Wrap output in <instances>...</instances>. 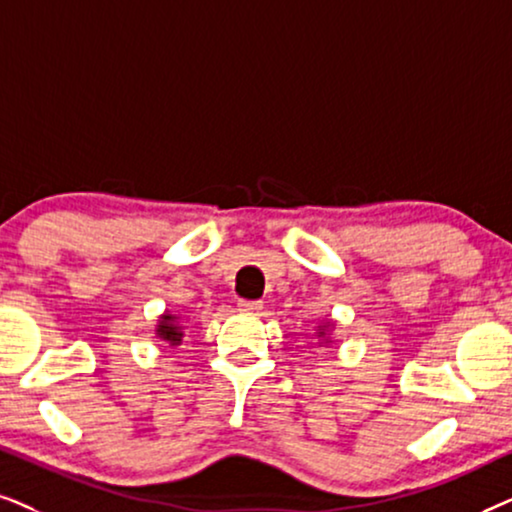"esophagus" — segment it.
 Listing matches in <instances>:
<instances>
[{
	"instance_id": "esophagus-1",
	"label": "esophagus",
	"mask_w": 512,
	"mask_h": 512,
	"mask_svg": "<svg viewBox=\"0 0 512 512\" xmlns=\"http://www.w3.org/2000/svg\"><path fill=\"white\" fill-rule=\"evenodd\" d=\"M238 311L243 313H260L262 302H238Z\"/></svg>"
}]
</instances>
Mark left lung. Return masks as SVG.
<instances>
[{
  "label": "left lung",
  "instance_id": "obj_1",
  "mask_svg": "<svg viewBox=\"0 0 512 512\" xmlns=\"http://www.w3.org/2000/svg\"><path fill=\"white\" fill-rule=\"evenodd\" d=\"M332 330H335V320H323V323L316 325V337L318 346H330L332 344Z\"/></svg>",
  "mask_w": 512,
  "mask_h": 512
}]
</instances>
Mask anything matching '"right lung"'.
Segmentation results:
<instances>
[{
    "mask_svg": "<svg viewBox=\"0 0 512 512\" xmlns=\"http://www.w3.org/2000/svg\"><path fill=\"white\" fill-rule=\"evenodd\" d=\"M156 337L161 342H166L170 346H180L182 339H185V325H182V313H173V311H163L159 316V323L154 327Z\"/></svg>",
    "mask_w": 512,
    "mask_h": 512,
    "instance_id": "obj_1",
    "label": "right lung"
}]
</instances>
